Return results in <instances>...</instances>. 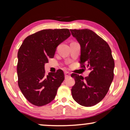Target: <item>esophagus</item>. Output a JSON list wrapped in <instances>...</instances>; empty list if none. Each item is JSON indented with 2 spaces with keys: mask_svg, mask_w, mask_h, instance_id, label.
<instances>
[{
  "mask_svg": "<svg viewBox=\"0 0 130 130\" xmlns=\"http://www.w3.org/2000/svg\"><path fill=\"white\" fill-rule=\"evenodd\" d=\"M64 76H65V78L66 79H67V78L69 77L70 76V73L68 72H66L64 73Z\"/></svg>",
  "mask_w": 130,
  "mask_h": 130,
  "instance_id": "1",
  "label": "esophagus"
}]
</instances>
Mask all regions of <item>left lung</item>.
I'll return each mask as SVG.
<instances>
[{
	"label": "left lung",
	"instance_id": "1",
	"mask_svg": "<svg viewBox=\"0 0 130 130\" xmlns=\"http://www.w3.org/2000/svg\"><path fill=\"white\" fill-rule=\"evenodd\" d=\"M73 37L80 45L82 68L85 65L90 70L83 77L73 73L75 80L72 95L80 105L92 106L101 102L109 90L113 79L115 63L111 50L105 41L88 29H70Z\"/></svg>",
	"mask_w": 130,
	"mask_h": 130
}]
</instances>
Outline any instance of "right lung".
<instances>
[{"label":"right lung","instance_id":"obj_1","mask_svg":"<svg viewBox=\"0 0 130 130\" xmlns=\"http://www.w3.org/2000/svg\"><path fill=\"white\" fill-rule=\"evenodd\" d=\"M70 36L68 29H43L25 39L18 52V86L32 104L41 106L55 98L64 80L63 70L46 75L44 65L54 56L57 47Z\"/></svg>","mask_w":130,"mask_h":130}]
</instances>
